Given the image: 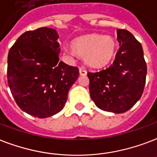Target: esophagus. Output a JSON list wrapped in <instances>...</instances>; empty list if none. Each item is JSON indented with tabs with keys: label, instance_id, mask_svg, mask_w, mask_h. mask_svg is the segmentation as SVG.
<instances>
[{
	"label": "esophagus",
	"instance_id": "1",
	"mask_svg": "<svg viewBox=\"0 0 157 157\" xmlns=\"http://www.w3.org/2000/svg\"><path fill=\"white\" fill-rule=\"evenodd\" d=\"M79 72H80V75L81 76H86L87 74V71L84 68H80V70H79Z\"/></svg>",
	"mask_w": 157,
	"mask_h": 157
}]
</instances>
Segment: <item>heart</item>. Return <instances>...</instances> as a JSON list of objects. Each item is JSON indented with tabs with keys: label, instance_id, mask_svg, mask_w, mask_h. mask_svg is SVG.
<instances>
[{
	"label": "heart",
	"instance_id": "b5f03b06",
	"mask_svg": "<svg viewBox=\"0 0 157 157\" xmlns=\"http://www.w3.org/2000/svg\"><path fill=\"white\" fill-rule=\"evenodd\" d=\"M117 47L115 39L112 36L97 33L79 37L71 42L74 52L83 57L87 65L97 68L110 63L115 56Z\"/></svg>",
	"mask_w": 157,
	"mask_h": 157
}]
</instances>
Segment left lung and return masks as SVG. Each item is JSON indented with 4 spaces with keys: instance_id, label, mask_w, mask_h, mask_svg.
I'll return each instance as SVG.
<instances>
[{
    "instance_id": "obj_1",
    "label": "left lung",
    "mask_w": 157,
    "mask_h": 157,
    "mask_svg": "<svg viewBox=\"0 0 157 157\" xmlns=\"http://www.w3.org/2000/svg\"><path fill=\"white\" fill-rule=\"evenodd\" d=\"M119 49L105 70L88 72L90 94L102 110L122 113L140 100L145 86L146 64L142 44L129 31L117 29Z\"/></svg>"
}]
</instances>
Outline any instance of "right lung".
<instances>
[{
  "label": "right lung",
  "mask_w": 157,
  "mask_h": 157,
  "mask_svg": "<svg viewBox=\"0 0 157 157\" xmlns=\"http://www.w3.org/2000/svg\"><path fill=\"white\" fill-rule=\"evenodd\" d=\"M59 36L51 28L27 31L10 48L7 80L24 112L39 118L59 113L67 102L78 68L59 62Z\"/></svg>",
  "instance_id": "1"
}]
</instances>
